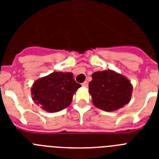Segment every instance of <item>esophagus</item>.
I'll return each instance as SVG.
<instances>
[{
    "label": "esophagus",
    "instance_id": "esophagus-1",
    "mask_svg": "<svg viewBox=\"0 0 159 159\" xmlns=\"http://www.w3.org/2000/svg\"><path fill=\"white\" fill-rule=\"evenodd\" d=\"M82 86H84V87H85V88H87V87L88 86V81H85V82L83 83Z\"/></svg>",
    "mask_w": 159,
    "mask_h": 159
}]
</instances>
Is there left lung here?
<instances>
[{"instance_id":"1","label":"left lung","mask_w":159,"mask_h":159,"mask_svg":"<svg viewBox=\"0 0 159 159\" xmlns=\"http://www.w3.org/2000/svg\"><path fill=\"white\" fill-rule=\"evenodd\" d=\"M89 83V94L94 106L105 111L123 107L131 99L133 86L126 76L113 70L94 72Z\"/></svg>"}]
</instances>
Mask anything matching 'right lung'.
<instances>
[{"instance_id": "obj_1", "label": "right lung", "mask_w": 159, "mask_h": 159, "mask_svg": "<svg viewBox=\"0 0 159 159\" xmlns=\"http://www.w3.org/2000/svg\"><path fill=\"white\" fill-rule=\"evenodd\" d=\"M80 87L71 72L54 71L36 80L31 88V95L43 111L55 113L71 104L73 95Z\"/></svg>"}]
</instances>
